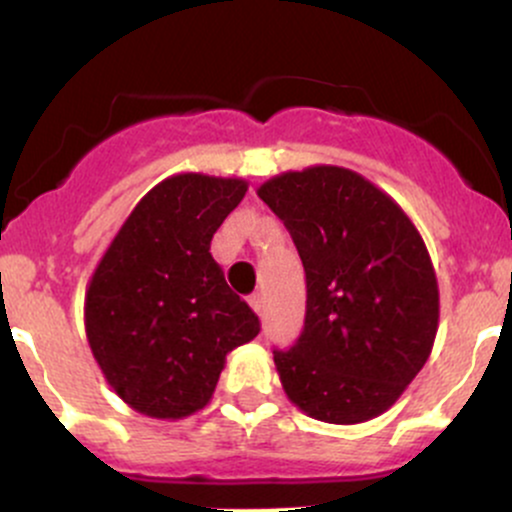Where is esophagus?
Segmentation results:
<instances>
[{"instance_id":"1","label":"esophagus","mask_w":512,"mask_h":512,"mask_svg":"<svg viewBox=\"0 0 512 512\" xmlns=\"http://www.w3.org/2000/svg\"><path fill=\"white\" fill-rule=\"evenodd\" d=\"M247 303H250V308L257 313V316H262V311H265V299H262V294H252L250 299H247Z\"/></svg>"}]
</instances>
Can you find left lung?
Instances as JSON below:
<instances>
[{"label":"left lung","mask_w":512,"mask_h":512,"mask_svg":"<svg viewBox=\"0 0 512 512\" xmlns=\"http://www.w3.org/2000/svg\"><path fill=\"white\" fill-rule=\"evenodd\" d=\"M257 196L284 221L306 272V320L274 350L282 386L323 423H367L398 401L432 352L440 291L406 211L362 174L313 165Z\"/></svg>","instance_id":"1"}]
</instances>
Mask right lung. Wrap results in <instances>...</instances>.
<instances>
[{"label": "right lung", "instance_id": "add662e5", "mask_svg": "<svg viewBox=\"0 0 512 512\" xmlns=\"http://www.w3.org/2000/svg\"><path fill=\"white\" fill-rule=\"evenodd\" d=\"M247 182L182 172L162 179L123 221L89 279L84 330L111 389L133 411L187 418L216 391L226 355L260 333L230 291L211 238Z\"/></svg>", "mask_w": 512, "mask_h": 512}]
</instances>
